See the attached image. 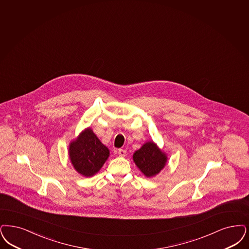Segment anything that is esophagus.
I'll list each match as a JSON object with an SVG mask.
<instances>
[{
  "instance_id": "esophagus-1",
  "label": "esophagus",
  "mask_w": 249,
  "mask_h": 249,
  "mask_svg": "<svg viewBox=\"0 0 249 249\" xmlns=\"http://www.w3.org/2000/svg\"><path fill=\"white\" fill-rule=\"evenodd\" d=\"M126 150L124 149H119V151H118V154H119V156L120 157H125L126 156Z\"/></svg>"
}]
</instances>
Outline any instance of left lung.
I'll list each match as a JSON object with an SVG mask.
<instances>
[{"label": "left lung", "mask_w": 249, "mask_h": 249, "mask_svg": "<svg viewBox=\"0 0 249 249\" xmlns=\"http://www.w3.org/2000/svg\"><path fill=\"white\" fill-rule=\"evenodd\" d=\"M132 160L145 177L153 178L165 168L168 162V157L155 142L149 141L134 152Z\"/></svg>", "instance_id": "1"}]
</instances>
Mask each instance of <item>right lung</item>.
<instances>
[{
  "mask_svg": "<svg viewBox=\"0 0 249 249\" xmlns=\"http://www.w3.org/2000/svg\"><path fill=\"white\" fill-rule=\"evenodd\" d=\"M109 149L90 128L82 130L70 142L69 157L75 170L84 177L95 175L109 158Z\"/></svg>",
  "mask_w": 249,
  "mask_h": 249,
  "instance_id": "right-lung-1",
  "label": "right lung"
}]
</instances>
